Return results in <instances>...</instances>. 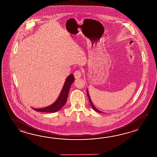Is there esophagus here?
I'll return each instance as SVG.
<instances>
[{
    "label": "esophagus",
    "instance_id": "1",
    "mask_svg": "<svg viewBox=\"0 0 157 157\" xmlns=\"http://www.w3.org/2000/svg\"><path fill=\"white\" fill-rule=\"evenodd\" d=\"M82 75V73L80 70L76 71L75 72H74V76L75 77V78L78 79V78H80L81 76Z\"/></svg>",
    "mask_w": 157,
    "mask_h": 157
}]
</instances>
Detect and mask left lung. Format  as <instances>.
Returning a JSON list of instances; mask_svg holds the SVG:
<instances>
[{
	"label": "left lung",
	"instance_id": "8db88e82",
	"mask_svg": "<svg viewBox=\"0 0 157 157\" xmlns=\"http://www.w3.org/2000/svg\"><path fill=\"white\" fill-rule=\"evenodd\" d=\"M87 97H88L89 100V101H90V104H91V107H92V108H93V109L94 110H95L96 112H99V113H103L102 112H101V111H100V110H98V109H97L95 107H94V105L93 104L92 101H91V100L90 96H89V92H88V90H87Z\"/></svg>",
	"mask_w": 157,
	"mask_h": 157
}]
</instances>
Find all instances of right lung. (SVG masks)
<instances>
[{"instance_id":"add662e5","label":"right lung","mask_w":157,"mask_h":157,"mask_svg":"<svg viewBox=\"0 0 157 157\" xmlns=\"http://www.w3.org/2000/svg\"><path fill=\"white\" fill-rule=\"evenodd\" d=\"M74 80H75V78L73 74H71L67 77L66 80L65 81V82L62 89V91L60 92L59 96L53 104H52V105H50L48 107H45V108H42L39 109L33 108V110H36L37 112H52V113L56 112L57 111L60 110V109L64 105V104L67 101L69 90Z\"/></svg>"}]
</instances>
